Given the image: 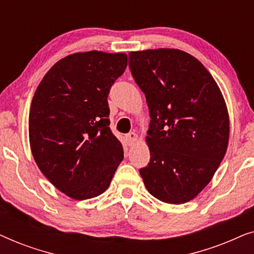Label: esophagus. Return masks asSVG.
Here are the masks:
<instances>
[{
	"instance_id": "obj_1",
	"label": "esophagus",
	"mask_w": 254,
	"mask_h": 254,
	"mask_svg": "<svg viewBox=\"0 0 254 254\" xmlns=\"http://www.w3.org/2000/svg\"><path fill=\"white\" fill-rule=\"evenodd\" d=\"M137 140V134L134 133V131H130V133H128L126 135V141H127V144L129 145H133L135 142H136Z\"/></svg>"
}]
</instances>
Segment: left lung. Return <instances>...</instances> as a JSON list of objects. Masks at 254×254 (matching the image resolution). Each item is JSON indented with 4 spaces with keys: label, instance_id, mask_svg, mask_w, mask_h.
<instances>
[{
    "label": "left lung",
    "instance_id": "8db88e82",
    "mask_svg": "<svg viewBox=\"0 0 254 254\" xmlns=\"http://www.w3.org/2000/svg\"><path fill=\"white\" fill-rule=\"evenodd\" d=\"M131 75L144 92L150 162L140 175L151 195L189 202L213 178L229 141L223 96L199 60L179 50L129 53Z\"/></svg>",
    "mask_w": 254,
    "mask_h": 254
}]
</instances>
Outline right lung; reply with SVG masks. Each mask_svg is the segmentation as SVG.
Segmentation results:
<instances>
[{"mask_svg": "<svg viewBox=\"0 0 254 254\" xmlns=\"http://www.w3.org/2000/svg\"><path fill=\"white\" fill-rule=\"evenodd\" d=\"M127 55L91 51L57 62L31 103V151L44 176L76 200L105 192L124 158L110 129L111 86L124 74Z\"/></svg>", "mask_w": 254, "mask_h": 254, "instance_id": "obj_1", "label": "right lung"}]
</instances>
